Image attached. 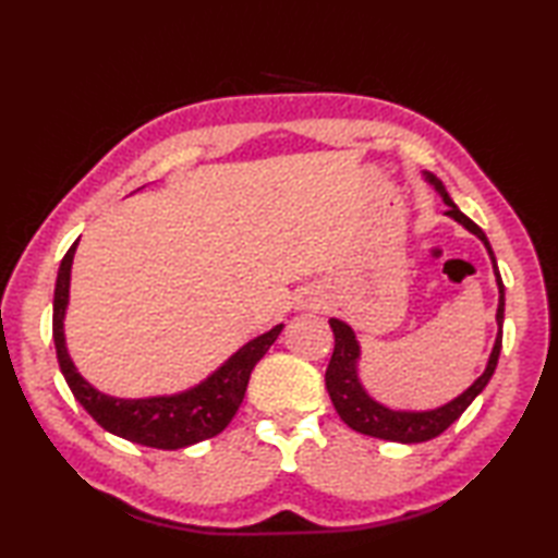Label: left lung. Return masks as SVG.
I'll use <instances>...</instances> for the list:
<instances>
[{"label":"left lung","mask_w":558,"mask_h":558,"mask_svg":"<svg viewBox=\"0 0 558 558\" xmlns=\"http://www.w3.org/2000/svg\"><path fill=\"white\" fill-rule=\"evenodd\" d=\"M436 192L441 194L444 204L448 206V216L458 220L460 225L477 234L480 240L487 246V252L492 256L494 264V276H496V286H499V310H496V324H499V336H496L494 350L489 354L487 369L472 384L465 393H460L456 400L446 402V405L436 408V410H424V412H405V410H390L381 402H376L374 398L366 396V390L360 384L357 376V360H360V342L354 338V330L345 324L338 322V318H330V328H333L336 336V348H333V357L328 362L326 369V388L328 396L333 400V408L338 410L340 420L345 422L350 429L374 436V438H384V441H398V444H422L429 441V438L444 434L450 424H453L462 412L470 408V402L475 400L484 386L489 384V378L494 376L496 362H499L501 354V338H504V282L499 276V268H496V258L492 252V244L487 240V234L482 232V228H477L465 213H460V208L453 204V198L448 196L446 186L436 180L434 174H426Z\"/></svg>","instance_id":"1"}]
</instances>
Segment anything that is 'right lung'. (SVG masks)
<instances>
[{"mask_svg":"<svg viewBox=\"0 0 558 558\" xmlns=\"http://www.w3.org/2000/svg\"><path fill=\"white\" fill-rule=\"evenodd\" d=\"M76 244L78 240L69 246V252L64 254L62 266H59L57 272L52 338L59 369H62L71 393L81 402L83 410H86L105 432L122 436L126 441L160 450L186 448L192 444L206 441V438L218 436L225 426L232 422L236 410H240L246 393L248 376H252L256 362L264 357L268 348L280 336L282 324L270 328L264 336L248 340L244 348L236 350L232 357L220 366L218 372H213L206 381L184 390V393L138 400L105 396L76 372L64 342V314L69 304V280Z\"/></svg>","mask_w":558,"mask_h":558,"instance_id":"right-lung-1","label":"right lung"}]
</instances>
